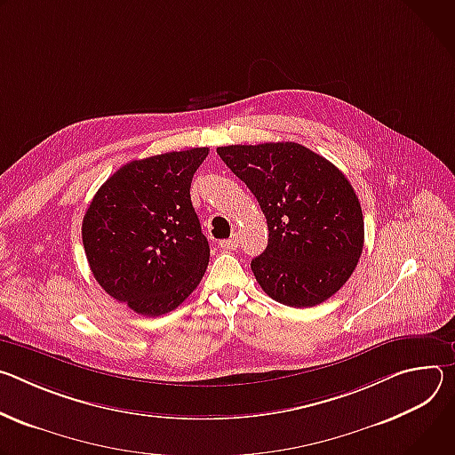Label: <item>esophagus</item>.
Masks as SVG:
<instances>
[{"label": "esophagus", "instance_id": "esophagus-1", "mask_svg": "<svg viewBox=\"0 0 455 455\" xmlns=\"http://www.w3.org/2000/svg\"><path fill=\"white\" fill-rule=\"evenodd\" d=\"M220 247H222L224 251H235V249L238 247V236H236V235H233L231 238L222 240V242H220Z\"/></svg>", "mask_w": 455, "mask_h": 455}]
</instances>
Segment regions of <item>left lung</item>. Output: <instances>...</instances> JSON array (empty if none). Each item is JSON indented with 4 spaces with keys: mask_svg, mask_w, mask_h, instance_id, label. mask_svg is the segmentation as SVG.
I'll use <instances>...</instances> for the list:
<instances>
[{
    "mask_svg": "<svg viewBox=\"0 0 455 455\" xmlns=\"http://www.w3.org/2000/svg\"><path fill=\"white\" fill-rule=\"evenodd\" d=\"M266 215L269 242L251 260L260 287L289 307H315L343 287L363 251V213L347 177L298 142L217 148Z\"/></svg>",
    "mask_w": 455,
    "mask_h": 455,
    "instance_id": "obj_1",
    "label": "left lung"
}]
</instances>
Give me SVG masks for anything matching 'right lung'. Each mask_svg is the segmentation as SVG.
Returning a JSON list of instances; mask_svg holds the SVG:
<instances>
[{
  "mask_svg": "<svg viewBox=\"0 0 455 455\" xmlns=\"http://www.w3.org/2000/svg\"><path fill=\"white\" fill-rule=\"evenodd\" d=\"M208 148L170 151L119 168L92 198L83 245L93 278L142 316L177 309L210 262L189 188Z\"/></svg>",
  "mask_w": 455,
  "mask_h": 455,
  "instance_id": "right-lung-1",
  "label": "right lung"
}]
</instances>
